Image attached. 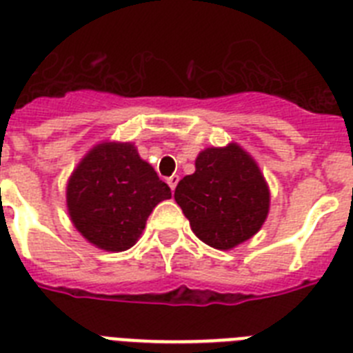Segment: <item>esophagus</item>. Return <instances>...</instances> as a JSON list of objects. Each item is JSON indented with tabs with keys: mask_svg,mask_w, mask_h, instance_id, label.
I'll use <instances>...</instances> for the list:
<instances>
[{
	"mask_svg": "<svg viewBox=\"0 0 353 353\" xmlns=\"http://www.w3.org/2000/svg\"><path fill=\"white\" fill-rule=\"evenodd\" d=\"M177 181H179V176H170L167 179V183H168V186H170L172 190H176V186H177Z\"/></svg>",
	"mask_w": 353,
	"mask_h": 353,
	"instance_id": "1",
	"label": "esophagus"
}]
</instances>
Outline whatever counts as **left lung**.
<instances>
[{
    "mask_svg": "<svg viewBox=\"0 0 353 353\" xmlns=\"http://www.w3.org/2000/svg\"><path fill=\"white\" fill-rule=\"evenodd\" d=\"M269 197L256 161L236 143L199 152L195 172L174 192L192 232L215 250H232L259 232L268 219Z\"/></svg>",
    "mask_w": 353,
    "mask_h": 353,
    "instance_id": "1",
    "label": "left lung"
}]
</instances>
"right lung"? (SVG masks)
<instances>
[{
	"label": "right lung",
	"instance_id": "add662e5",
	"mask_svg": "<svg viewBox=\"0 0 353 353\" xmlns=\"http://www.w3.org/2000/svg\"><path fill=\"white\" fill-rule=\"evenodd\" d=\"M170 188L132 143L103 141L85 154L71 174L66 203L73 226L103 251L136 244L147 219Z\"/></svg>",
	"mask_w": 353,
	"mask_h": 353
}]
</instances>
